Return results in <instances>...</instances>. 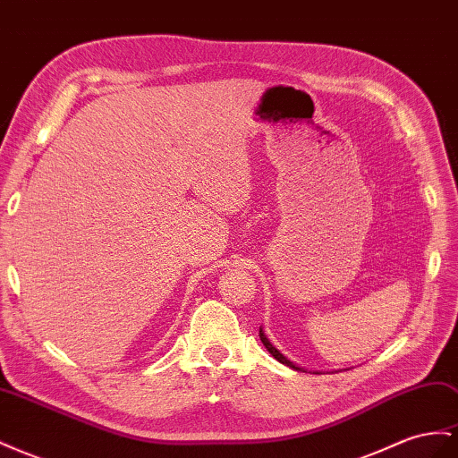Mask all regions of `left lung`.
Instances as JSON below:
<instances>
[{"label": "left lung", "instance_id": "8db88e82", "mask_svg": "<svg viewBox=\"0 0 458 458\" xmlns=\"http://www.w3.org/2000/svg\"><path fill=\"white\" fill-rule=\"evenodd\" d=\"M259 341L264 343V347L267 349V352H269L271 356H274L277 362H281V364H285V366H289V368L296 369V372H308L306 368H302V366H299V364H294V362H293V360H289V358H287L285 354H283L277 347H274V344H271V341L266 337V333H264V329H262V327H259ZM314 374H321V372H319V369H314Z\"/></svg>", "mask_w": 458, "mask_h": 458}]
</instances>
